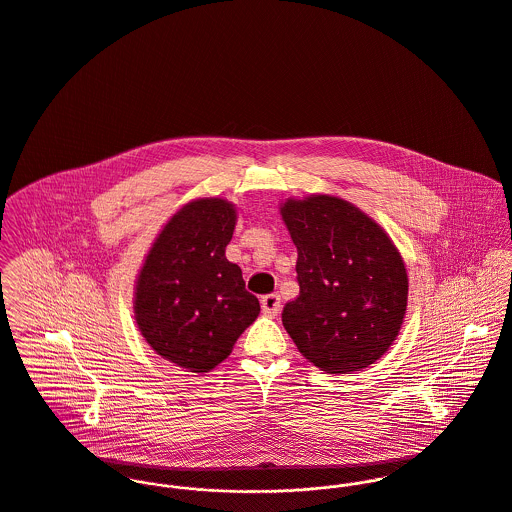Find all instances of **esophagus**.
<instances>
[{
	"instance_id": "34e87169",
	"label": "esophagus",
	"mask_w": 512,
	"mask_h": 512,
	"mask_svg": "<svg viewBox=\"0 0 512 512\" xmlns=\"http://www.w3.org/2000/svg\"><path fill=\"white\" fill-rule=\"evenodd\" d=\"M261 308H263V312H265L267 316H277L279 310H281V298H279V294H267V296H263Z\"/></svg>"
}]
</instances>
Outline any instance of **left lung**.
<instances>
[{"instance_id": "8db88e82", "label": "left lung", "mask_w": 512, "mask_h": 512, "mask_svg": "<svg viewBox=\"0 0 512 512\" xmlns=\"http://www.w3.org/2000/svg\"><path fill=\"white\" fill-rule=\"evenodd\" d=\"M298 251L300 292L283 326L320 371L343 375L381 359L397 340L408 302L402 255L373 218L351 202L310 194L281 204Z\"/></svg>"}]
</instances>
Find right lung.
Masks as SVG:
<instances>
[{
    "mask_svg": "<svg viewBox=\"0 0 512 512\" xmlns=\"http://www.w3.org/2000/svg\"><path fill=\"white\" fill-rule=\"evenodd\" d=\"M235 224V204L224 198L184 204L155 237L135 281L141 336L190 373L220 365L261 312L241 269L226 259Z\"/></svg>",
    "mask_w": 512,
    "mask_h": 512,
    "instance_id": "1",
    "label": "right lung"
}]
</instances>
